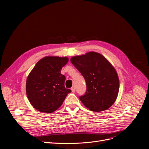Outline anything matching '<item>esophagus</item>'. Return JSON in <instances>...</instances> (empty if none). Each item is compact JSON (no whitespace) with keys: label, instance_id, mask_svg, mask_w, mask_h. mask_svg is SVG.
<instances>
[{"label":"esophagus","instance_id":"34e87169","mask_svg":"<svg viewBox=\"0 0 149 149\" xmlns=\"http://www.w3.org/2000/svg\"><path fill=\"white\" fill-rule=\"evenodd\" d=\"M71 91H72V92H75V86H73V87L71 88Z\"/></svg>","mask_w":149,"mask_h":149}]
</instances>
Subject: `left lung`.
I'll use <instances>...</instances> for the list:
<instances>
[{
    "label": "left lung",
    "instance_id": "left-lung-1",
    "mask_svg": "<svg viewBox=\"0 0 149 149\" xmlns=\"http://www.w3.org/2000/svg\"><path fill=\"white\" fill-rule=\"evenodd\" d=\"M70 61L86 84V91L79 97L83 104L94 112L110 107L119 91L118 77L112 65L102 55L95 52L73 57Z\"/></svg>",
    "mask_w": 149,
    "mask_h": 149
}]
</instances>
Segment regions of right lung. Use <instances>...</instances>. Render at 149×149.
I'll return each instance as SVG.
<instances>
[{
    "mask_svg": "<svg viewBox=\"0 0 149 149\" xmlns=\"http://www.w3.org/2000/svg\"><path fill=\"white\" fill-rule=\"evenodd\" d=\"M67 57H46L39 60L29 74L26 91L31 104L37 111L51 113L63 103L70 89L65 87L66 77L61 70Z\"/></svg>",
    "mask_w": 149,
    "mask_h": 149,
    "instance_id": "right-lung-1",
    "label": "right lung"
}]
</instances>
